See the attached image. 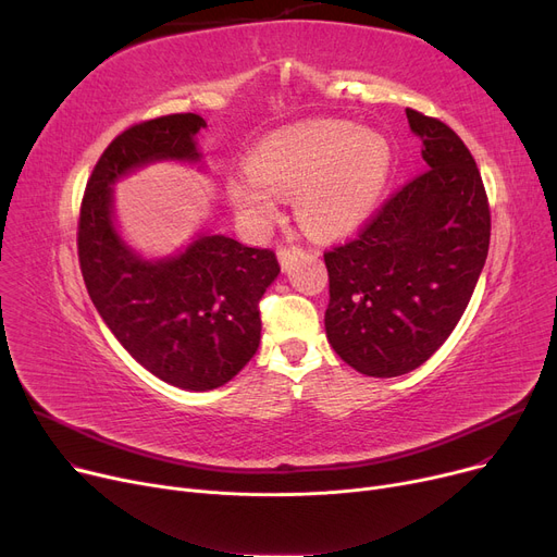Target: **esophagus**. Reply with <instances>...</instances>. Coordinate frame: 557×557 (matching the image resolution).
I'll list each match as a JSON object with an SVG mask.
<instances>
[{"mask_svg": "<svg viewBox=\"0 0 557 557\" xmlns=\"http://www.w3.org/2000/svg\"><path fill=\"white\" fill-rule=\"evenodd\" d=\"M300 255V248H286V246H280L277 248V259L282 263V269L286 271L290 263H294V259Z\"/></svg>", "mask_w": 557, "mask_h": 557, "instance_id": "esophagus-1", "label": "esophagus"}]
</instances>
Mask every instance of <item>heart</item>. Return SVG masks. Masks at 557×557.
<instances>
[{
    "mask_svg": "<svg viewBox=\"0 0 557 557\" xmlns=\"http://www.w3.org/2000/svg\"><path fill=\"white\" fill-rule=\"evenodd\" d=\"M393 146L352 122L320 120L263 137L248 166L225 178L232 208L252 227L280 216V198L296 196V216L315 239L357 230L382 200L393 175Z\"/></svg>",
    "mask_w": 557,
    "mask_h": 557,
    "instance_id": "heart-1",
    "label": "heart"
}]
</instances>
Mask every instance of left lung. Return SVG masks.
<instances>
[{
	"label": "left lung",
	"instance_id": "1",
	"mask_svg": "<svg viewBox=\"0 0 557 557\" xmlns=\"http://www.w3.org/2000/svg\"><path fill=\"white\" fill-rule=\"evenodd\" d=\"M426 171L404 185L355 242L325 252L334 352L366 376L420 368L465 313L485 267L490 210L462 139L408 108Z\"/></svg>",
	"mask_w": 557,
	"mask_h": 557
}]
</instances>
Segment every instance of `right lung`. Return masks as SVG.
I'll return each instance as SVG.
<instances>
[{
  "label": "right lung",
  "mask_w": 557,
  "mask_h": 557,
  "mask_svg": "<svg viewBox=\"0 0 557 557\" xmlns=\"http://www.w3.org/2000/svg\"><path fill=\"white\" fill-rule=\"evenodd\" d=\"M200 114H166L114 137L81 205L78 261L99 315L126 352L162 382L214 391L257 352L259 300L277 280L273 250L248 248L210 227L166 257H144L116 225L114 185L158 162L205 169Z\"/></svg>",
  "instance_id": "right-lung-1"
}]
</instances>
